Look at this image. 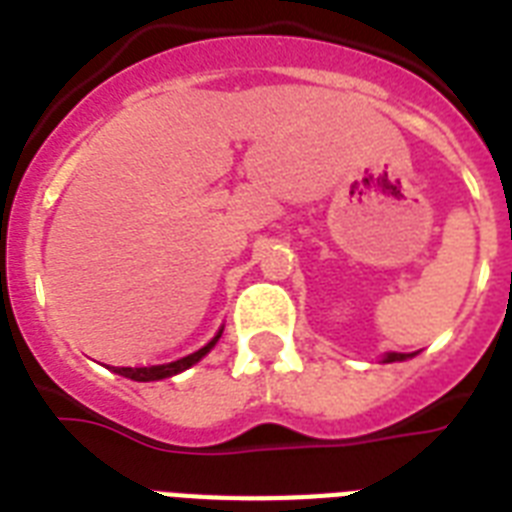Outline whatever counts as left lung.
Listing matches in <instances>:
<instances>
[{
  "label": "left lung",
  "instance_id": "left-lung-1",
  "mask_svg": "<svg viewBox=\"0 0 512 512\" xmlns=\"http://www.w3.org/2000/svg\"><path fill=\"white\" fill-rule=\"evenodd\" d=\"M404 358H409V356H406V353H388V356H385V361L390 364V361H404Z\"/></svg>",
  "mask_w": 512,
  "mask_h": 512
}]
</instances>
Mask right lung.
<instances>
[{
  "label": "right lung",
  "instance_id": "obj_1",
  "mask_svg": "<svg viewBox=\"0 0 512 512\" xmlns=\"http://www.w3.org/2000/svg\"><path fill=\"white\" fill-rule=\"evenodd\" d=\"M220 335H223V329L217 332L212 340L204 345V348H199L196 353H188V356L177 358V361H172V364H159V366H114L116 374H122V377H130V380H138V382H151V380H164V377H172V374L183 372V369H188V366H193L199 358H204L212 350V345H215L217 340H220Z\"/></svg>",
  "mask_w": 512,
  "mask_h": 512
}]
</instances>
